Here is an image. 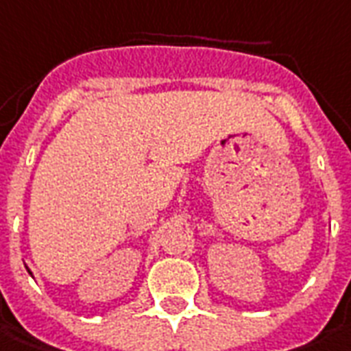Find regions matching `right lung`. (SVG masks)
Here are the masks:
<instances>
[{"instance_id":"right-lung-1","label":"right lung","mask_w":351,"mask_h":351,"mask_svg":"<svg viewBox=\"0 0 351 351\" xmlns=\"http://www.w3.org/2000/svg\"><path fill=\"white\" fill-rule=\"evenodd\" d=\"M27 271H29V269H27ZM29 274H31V271H29Z\"/></svg>"}]
</instances>
